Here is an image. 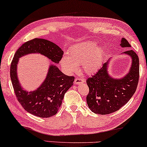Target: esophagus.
Returning a JSON list of instances; mask_svg holds the SVG:
<instances>
[{
	"mask_svg": "<svg viewBox=\"0 0 147 147\" xmlns=\"http://www.w3.org/2000/svg\"><path fill=\"white\" fill-rule=\"evenodd\" d=\"M85 82V79L81 78H76L75 81H74V84H80L84 83Z\"/></svg>",
	"mask_w": 147,
	"mask_h": 147,
	"instance_id": "obj_1",
	"label": "esophagus"
}]
</instances>
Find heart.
Returning <instances> with one entry per match:
<instances>
[{"label": "heart", "instance_id": "obj_1", "mask_svg": "<svg viewBox=\"0 0 147 147\" xmlns=\"http://www.w3.org/2000/svg\"><path fill=\"white\" fill-rule=\"evenodd\" d=\"M104 54V49L98 47L95 42H83L72 47L68 51L67 56L62 57L61 64L68 73L76 71L78 65H82L86 73L93 74L101 66Z\"/></svg>", "mask_w": 147, "mask_h": 147}]
</instances>
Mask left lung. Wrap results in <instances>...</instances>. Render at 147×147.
<instances>
[{
    "mask_svg": "<svg viewBox=\"0 0 147 147\" xmlns=\"http://www.w3.org/2000/svg\"><path fill=\"white\" fill-rule=\"evenodd\" d=\"M120 45L130 47L124 38ZM132 57V66L129 72L121 79H114L109 75L108 61L86 80L89 92L86 102L90 109L100 115L113 113L125 105L136 92L139 80V59L134 51L128 49L124 52Z\"/></svg>",
    "mask_w": 147,
    "mask_h": 147,
    "instance_id": "8db88e82",
    "label": "left lung"
}]
</instances>
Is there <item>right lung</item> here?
Returning a JSON list of instances; mask_svg holds the SVG:
<instances>
[{
  "instance_id": "obj_1",
  "label": "right lung",
  "mask_w": 147,
  "mask_h": 147,
  "mask_svg": "<svg viewBox=\"0 0 147 147\" xmlns=\"http://www.w3.org/2000/svg\"><path fill=\"white\" fill-rule=\"evenodd\" d=\"M34 53H40L56 63H59L63 55L61 49L47 40L34 38L26 42L15 53L11 63V82L18 100L26 111L39 117H50L58 111L65 94L74 84V77L66 76L55 65L51 64L45 82L37 90H24L18 79L17 65L21 57Z\"/></svg>"
}]
</instances>
